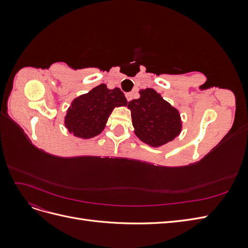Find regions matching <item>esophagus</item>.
<instances>
[{"label": "esophagus", "mask_w": 248, "mask_h": 248, "mask_svg": "<svg viewBox=\"0 0 248 248\" xmlns=\"http://www.w3.org/2000/svg\"><path fill=\"white\" fill-rule=\"evenodd\" d=\"M133 96H134V93L131 92V93H128L126 94V98H127V101H131L133 99Z\"/></svg>", "instance_id": "esophagus-1"}]
</instances>
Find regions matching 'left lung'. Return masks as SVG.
Listing matches in <instances>:
<instances>
[{
  "label": "left lung",
  "mask_w": 248,
  "mask_h": 248,
  "mask_svg": "<svg viewBox=\"0 0 248 248\" xmlns=\"http://www.w3.org/2000/svg\"><path fill=\"white\" fill-rule=\"evenodd\" d=\"M139 99L128 102L136 134L146 144L158 147L174 140L181 131L179 111L153 89L140 92Z\"/></svg>",
  "instance_id": "8db88e82"
}]
</instances>
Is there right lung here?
<instances>
[{"label":"right lung","mask_w":248,"mask_h":248,"mask_svg":"<svg viewBox=\"0 0 248 248\" xmlns=\"http://www.w3.org/2000/svg\"><path fill=\"white\" fill-rule=\"evenodd\" d=\"M127 103L119 88L109 90L101 84L72 101L65 117V126L78 138H94L106 127L112 109Z\"/></svg>","instance_id":"add662e5"}]
</instances>
